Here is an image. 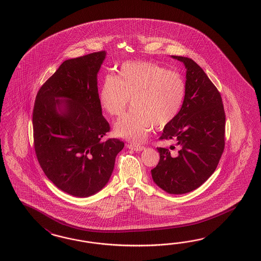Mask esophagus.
I'll return each mask as SVG.
<instances>
[{
    "label": "esophagus",
    "instance_id": "1",
    "mask_svg": "<svg viewBox=\"0 0 261 261\" xmlns=\"http://www.w3.org/2000/svg\"><path fill=\"white\" fill-rule=\"evenodd\" d=\"M127 147L129 149H131V150H133V151H136V152H140V151H143V150L145 149V147L144 146L134 145V144H128Z\"/></svg>",
    "mask_w": 261,
    "mask_h": 261
}]
</instances>
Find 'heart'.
I'll return each mask as SVG.
<instances>
[{
    "mask_svg": "<svg viewBox=\"0 0 261 261\" xmlns=\"http://www.w3.org/2000/svg\"><path fill=\"white\" fill-rule=\"evenodd\" d=\"M186 96L184 78L159 64L130 61L121 65L117 77L108 74L99 91L102 109L121 116L131 99L132 110L115 123L116 136L139 143L153 126L163 129L176 119Z\"/></svg>",
    "mask_w": 261,
    "mask_h": 261,
    "instance_id": "obj_1",
    "label": "heart"
}]
</instances>
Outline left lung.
<instances>
[{
  "label": "left lung",
  "instance_id": "obj_1",
  "mask_svg": "<svg viewBox=\"0 0 261 261\" xmlns=\"http://www.w3.org/2000/svg\"><path fill=\"white\" fill-rule=\"evenodd\" d=\"M172 58L186 67V96L176 119L159 140L176 141L178 152L171 155L169 149L158 147L160 159L151 172L163 191L184 194L196 190L216 170L224 150L225 113L219 90L203 69L191 58Z\"/></svg>",
  "mask_w": 261,
  "mask_h": 261
}]
</instances>
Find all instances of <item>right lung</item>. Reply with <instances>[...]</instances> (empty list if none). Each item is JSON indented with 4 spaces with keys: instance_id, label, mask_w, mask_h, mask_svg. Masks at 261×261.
<instances>
[{
    "instance_id": "add662e5",
    "label": "right lung",
    "mask_w": 261,
    "mask_h": 261,
    "mask_svg": "<svg viewBox=\"0 0 261 261\" xmlns=\"http://www.w3.org/2000/svg\"><path fill=\"white\" fill-rule=\"evenodd\" d=\"M106 51L64 61L38 90L33 109L34 146L46 176L76 197L101 191L124 143L102 140L110 126L102 114L97 73Z\"/></svg>"
}]
</instances>
